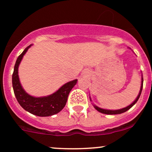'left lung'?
Returning a JSON list of instances; mask_svg holds the SVG:
<instances>
[{"mask_svg": "<svg viewBox=\"0 0 152 152\" xmlns=\"http://www.w3.org/2000/svg\"><path fill=\"white\" fill-rule=\"evenodd\" d=\"M142 84H143V78H142V74L141 76V86H140V92H139V94L138 96H137V98L135 99V100L134 101V102H132V103L131 104H129V106H127V107H124V108H122V109H120V110H105V109H102L101 108V107H99L98 106L95 105V104H93V107H94V108L96 109L97 111H99V113H103V114H106V115H117V114H121V113H125V112H126L127 110H129L131 107H132L133 106L136 104V102H137V100L139 99V98H140V94H141V92H142ZM90 101L92 102L91 99H90Z\"/></svg>", "mask_w": 152, "mask_h": 152, "instance_id": "obj_1", "label": "left lung"}]
</instances>
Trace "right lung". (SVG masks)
Instances as JSON below:
<instances>
[{
    "mask_svg": "<svg viewBox=\"0 0 152 152\" xmlns=\"http://www.w3.org/2000/svg\"><path fill=\"white\" fill-rule=\"evenodd\" d=\"M32 45L26 48L20 55L15 62L14 72L12 74V87L15 96L18 103L28 113L40 117H47L57 114L65 107L67 97L70 90L77 83V79L70 81L63 85L55 93L47 96L34 97L27 93L23 88L18 76V67L23 57L28 48Z\"/></svg>",
    "mask_w": 152,
    "mask_h": 152,
    "instance_id": "1",
    "label": "right lung"
}]
</instances>
